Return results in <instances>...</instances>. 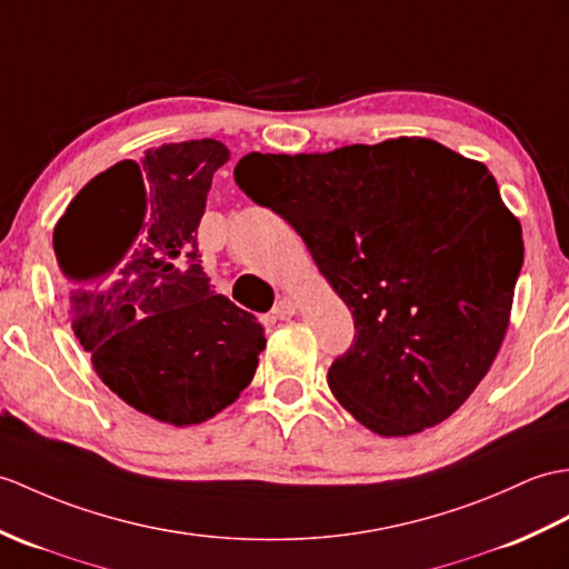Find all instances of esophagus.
Segmentation results:
<instances>
[{
  "label": "esophagus",
  "instance_id": "34e87169",
  "mask_svg": "<svg viewBox=\"0 0 569 569\" xmlns=\"http://www.w3.org/2000/svg\"><path fill=\"white\" fill-rule=\"evenodd\" d=\"M296 315V302L290 298H281L279 302L273 306V317L276 320H290V317Z\"/></svg>",
  "mask_w": 569,
  "mask_h": 569
}]
</instances>
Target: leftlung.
<instances>
[{"mask_svg": "<svg viewBox=\"0 0 569 569\" xmlns=\"http://www.w3.org/2000/svg\"><path fill=\"white\" fill-rule=\"evenodd\" d=\"M234 181L308 244L353 315L335 398L380 436L441 425L490 371L523 242L495 177L427 138L249 152Z\"/></svg>", "mask_w": 569, "mask_h": 569, "instance_id": "left-lung-1", "label": "left lung"}]
</instances>
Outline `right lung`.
Returning <instances> with one entry per match:
<instances>
[{
	"label": "right lung",
	"mask_w": 569,
	"mask_h": 569,
	"mask_svg": "<svg viewBox=\"0 0 569 569\" xmlns=\"http://www.w3.org/2000/svg\"><path fill=\"white\" fill-rule=\"evenodd\" d=\"M218 140L171 142L101 171L58 220L52 247L74 337L118 398L167 425L206 421L237 400L267 347L252 312L210 290L196 230Z\"/></svg>",
	"instance_id": "1"
}]
</instances>
